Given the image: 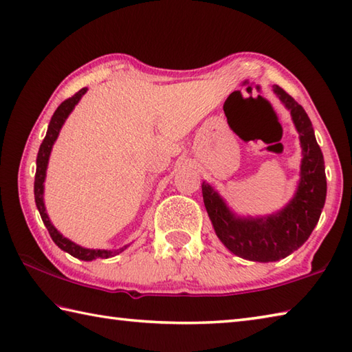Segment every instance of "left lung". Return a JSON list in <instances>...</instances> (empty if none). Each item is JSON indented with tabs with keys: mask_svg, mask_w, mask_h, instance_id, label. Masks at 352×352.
I'll return each instance as SVG.
<instances>
[{
	"mask_svg": "<svg viewBox=\"0 0 352 352\" xmlns=\"http://www.w3.org/2000/svg\"><path fill=\"white\" fill-rule=\"evenodd\" d=\"M272 89L290 112L302 148L295 195L281 210L272 214L240 216L216 188L202 182L204 204L219 240L234 255L258 263L283 260L302 246L318 225L327 197L324 155L310 118L284 89L276 85Z\"/></svg>",
	"mask_w": 352,
	"mask_h": 352,
	"instance_id": "left-lung-1",
	"label": "left lung"
}]
</instances>
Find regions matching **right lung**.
Listing matches in <instances>:
<instances>
[{
	"mask_svg": "<svg viewBox=\"0 0 352 352\" xmlns=\"http://www.w3.org/2000/svg\"><path fill=\"white\" fill-rule=\"evenodd\" d=\"M88 88H83L74 94L71 98L65 100V102L60 103V106L57 107L56 112L53 113L52 120H50V124L47 129V135L42 144L39 147L38 157H36V175H34V202L36 206H38V211L41 214V219L44 221L45 228L48 229L50 236H52L53 241L59 246L63 252H68L69 255H73L74 258H78V260L83 261H92L97 260V258H112L118 254L123 252L124 249H127L131 245H126L120 249H89V248H83L77 243L71 241L67 239L65 235L60 234L57 231L56 226L52 223V220L48 217L45 202H44V191H45V177H47V168H48V161H50V155H52V150L54 142L57 140V136L60 133L62 126L65 124L67 118L69 117V113L74 111L76 104L80 102V98L86 94Z\"/></svg>",
	"mask_w": 352,
	"mask_h": 352,
	"instance_id": "1",
	"label": "right lung"
}]
</instances>
